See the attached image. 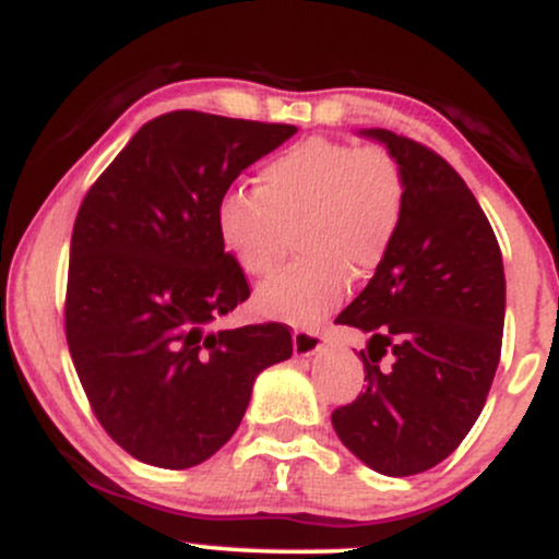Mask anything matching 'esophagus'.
<instances>
[{
	"instance_id": "esophagus-1",
	"label": "esophagus",
	"mask_w": 559,
	"mask_h": 559,
	"mask_svg": "<svg viewBox=\"0 0 559 559\" xmlns=\"http://www.w3.org/2000/svg\"><path fill=\"white\" fill-rule=\"evenodd\" d=\"M294 342V355L297 357H312L316 352L323 349L325 333L323 331H310V329H297L292 336Z\"/></svg>"
}]
</instances>
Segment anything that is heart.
<instances>
[{
    "label": "heart",
    "mask_w": 559,
    "mask_h": 559,
    "mask_svg": "<svg viewBox=\"0 0 559 559\" xmlns=\"http://www.w3.org/2000/svg\"><path fill=\"white\" fill-rule=\"evenodd\" d=\"M407 181L386 146L312 136L267 159L258 189L230 186L215 204V230L247 275H267L286 228L299 223L305 258L260 286L258 310L273 320L316 325L344 299L352 267L368 273L400 230Z\"/></svg>",
    "instance_id": "b5f03b06"
}]
</instances>
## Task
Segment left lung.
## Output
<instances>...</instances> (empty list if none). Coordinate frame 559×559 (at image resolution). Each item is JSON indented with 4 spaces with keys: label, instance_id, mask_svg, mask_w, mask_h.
I'll return each mask as SVG.
<instances>
[{
    "label": "left lung",
    "instance_id": "left-lung-1",
    "mask_svg": "<svg viewBox=\"0 0 559 559\" xmlns=\"http://www.w3.org/2000/svg\"><path fill=\"white\" fill-rule=\"evenodd\" d=\"M400 159L407 202L386 258L336 323L370 336L368 386L333 409L342 444L383 476L447 460L489 396L504 329V267L489 217L433 150L370 128ZM391 350L395 365L381 371Z\"/></svg>",
    "mask_w": 559,
    "mask_h": 559
}]
</instances>
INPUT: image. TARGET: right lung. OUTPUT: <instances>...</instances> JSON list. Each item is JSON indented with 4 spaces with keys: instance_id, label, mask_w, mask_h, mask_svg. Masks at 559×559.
<instances>
[{
    "instance_id": "right-lung-1",
    "label": "right lung",
    "mask_w": 559,
    "mask_h": 559,
    "mask_svg": "<svg viewBox=\"0 0 559 559\" xmlns=\"http://www.w3.org/2000/svg\"><path fill=\"white\" fill-rule=\"evenodd\" d=\"M286 123L176 110L150 120L83 197L66 336L96 420L146 465L183 471L234 436L254 378L292 357L284 323L210 331L249 299L215 204L292 139Z\"/></svg>"
}]
</instances>
